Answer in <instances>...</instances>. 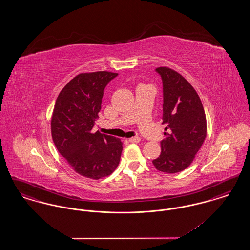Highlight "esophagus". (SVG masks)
I'll list each match as a JSON object with an SVG mask.
<instances>
[{"instance_id":"34e87169","label":"esophagus","mask_w":250,"mask_h":250,"mask_svg":"<svg viewBox=\"0 0 250 250\" xmlns=\"http://www.w3.org/2000/svg\"><path fill=\"white\" fill-rule=\"evenodd\" d=\"M129 142L132 143H138L141 142V138L140 137H132L129 139Z\"/></svg>"}]
</instances>
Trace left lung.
Listing matches in <instances>:
<instances>
[{
  "label": "left lung",
  "mask_w": 250,
  "mask_h": 250,
  "mask_svg": "<svg viewBox=\"0 0 250 250\" xmlns=\"http://www.w3.org/2000/svg\"><path fill=\"white\" fill-rule=\"evenodd\" d=\"M163 84L161 154L153 160L156 169L177 173L190 165L206 137V117L200 96L191 84L168 67L155 69Z\"/></svg>",
  "instance_id": "obj_1"
}]
</instances>
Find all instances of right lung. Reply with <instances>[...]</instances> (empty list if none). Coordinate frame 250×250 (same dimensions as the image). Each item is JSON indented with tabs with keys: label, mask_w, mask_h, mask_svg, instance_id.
<instances>
[{
	"label": "right lung",
	"mask_w": 250,
	"mask_h": 250,
	"mask_svg": "<svg viewBox=\"0 0 250 250\" xmlns=\"http://www.w3.org/2000/svg\"><path fill=\"white\" fill-rule=\"evenodd\" d=\"M118 76L107 71L76 76L61 91L51 118V136L60 154L84 177L102 178L118 166L123 143L93 133L107 83Z\"/></svg>",
	"instance_id": "1"
}]
</instances>
